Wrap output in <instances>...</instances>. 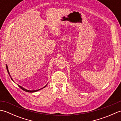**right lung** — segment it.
Masks as SVG:
<instances>
[{
  "instance_id": "1",
  "label": "right lung",
  "mask_w": 121,
  "mask_h": 121,
  "mask_svg": "<svg viewBox=\"0 0 121 121\" xmlns=\"http://www.w3.org/2000/svg\"><path fill=\"white\" fill-rule=\"evenodd\" d=\"M6 65V69H7V72H8V74H9V76H10V78H11V79H12V81H13L14 82V81H13V79H12V77H11V75H10V73H9V70H8V66H7V65ZM47 85H45L44 87H43V88H40V89H37V90H35V91H30V90H27V89H25L24 88H23V87H22L21 86H20V85H18V86H19L20 88H21L22 90H23V91H27V92H36V91H39V90H41V89H42L43 88H45V87L47 86Z\"/></svg>"
}]
</instances>
